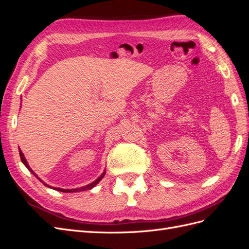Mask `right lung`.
<instances>
[{
  "mask_svg": "<svg viewBox=\"0 0 249 249\" xmlns=\"http://www.w3.org/2000/svg\"><path fill=\"white\" fill-rule=\"evenodd\" d=\"M18 150H19V156H20V160H21V162L22 163H24L25 164V166L30 170V171H31L32 173H33V175L37 178H38L39 180H40V182H42V180L38 178V177H37V175H36V173L31 169V168H30V166H29V165H28V162H27V160H26V158H25V156H24V154H22V152H21V150H20V148H18ZM104 176H105V171L103 172V175L100 177V178H97L95 180H94V182L93 183H91V184H89V185H87V186H85V187H81V188H77V189H61V188H55V187H53V189H55V190H58V191H60V192H66V193H70V192H80V191H85V190H89V189H92V188L97 184V183H99L100 182V180L104 178ZM43 183V182H42ZM44 185H46V186H48L46 183H43ZM48 187H50V186H48ZM50 188H52V187H50Z\"/></svg>",
  "mask_w": 249,
  "mask_h": 249,
  "instance_id": "obj_1",
  "label": "right lung"
}]
</instances>
